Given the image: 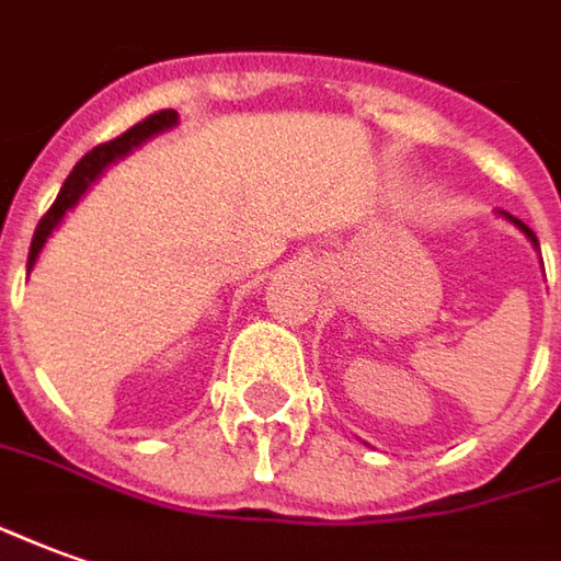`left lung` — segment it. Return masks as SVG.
Masks as SVG:
<instances>
[{
  "mask_svg": "<svg viewBox=\"0 0 561 561\" xmlns=\"http://www.w3.org/2000/svg\"><path fill=\"white\" fill-rule=\"evenodd\" d=\"M507 218H511V221H513V225H516V227H519V230H523V233H526V237H528V240H531V242H535V249H538V237H535V233H531V227H526V225H523V221H519V218H513V215H507Z\"/></svg>",
  "mask_w": 561,
  "mask_h": 561,
  "instance_id": "1",
  "label": "left lung"
}]
</instances>
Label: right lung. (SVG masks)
<instances>
[{"mask_svg":"<svg viewBox=\"0 0 561 561\" xmlns=\"http://www.w3.org/2000/svg\"><path fill=\"white\" fill-rule=\"evenodd\" d=\"M175 121H179V115H175L172 108L154 112V115H148L145 121H139V124H136V127H130L127 133H121L117 139L96 145L93 151H88L84 158L78 160L76 170L69 172V179L62 182L60 194H57V199H54V206H50L48 213L42 215V221H38V227H35V237H33V245H30V261H26V270L35 267V257H38V252L45 249V242H48V237L54 233V227L60 225L62 215L69 213L78 199L88 194V187L93 185L100 175H103L105 167H112L115 160L127 158L133 148H139L145 139H151V136H158V133L175 127Z\"/></svg>","mask_w":561,"mask_h":561,"instance_id":"obj_1","label":"right lung"}]
</instances>
